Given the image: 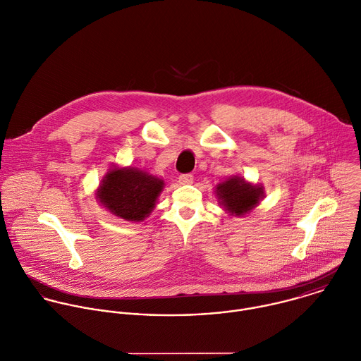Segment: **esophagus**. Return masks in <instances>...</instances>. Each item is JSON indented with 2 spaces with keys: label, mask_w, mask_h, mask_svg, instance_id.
<instances>
[{
  "label": "esophagus",
  "mask_w": 361,
  "mask_h": 361,
  "mask_svg": "<svg viewBox=\"0 0 361 361\" xmlns=\"http://www.w3.org/2000/svg\"><path fill=\"white\" fill-rule=\"evenodd\" d=\"M192 182H193V175H190V173L179 176V183L180 185H190Z\"/></svg>",
  "instance_id": "obj_1"
}]
</instances>
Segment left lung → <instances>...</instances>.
I'll return each instance as SVG.
<instances>
[{
	"mask_svg": "<svg viewBox=\"0 0 361 361\" xmlns=\"http://www.w3.org/2000/svg\"><path fill=\"white\" fill-rule=\"evenodd\" d=\"M219 203L231 216H244L250 213L264 197V186L251 185L241 176H231L216 186Z\"/></svg>",
	"mask_w": 361,
	"mask_h": 361,
	"instance_id": "8db88e82",
	"label": "left lung"
}]
</instances>
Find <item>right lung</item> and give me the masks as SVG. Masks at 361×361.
Returning <instances> with one entry per match:
<instances>
[{
  "label": "right lung",
  "instance_id": "1",
  "mask_svg": "<svg viewBox=\"0 0 361 361\" xmlns=\"http://www.w3.org/2000/svg\"><path fill=\"white\" fill-rule=\"evenodd\" d=\"M164 180L138 168H111L103 178L96 197L114 216L142 221L155 207Z\"/></svg>",
  "mask_w": 361,
  "mask_h": 361
}]
</instances>
